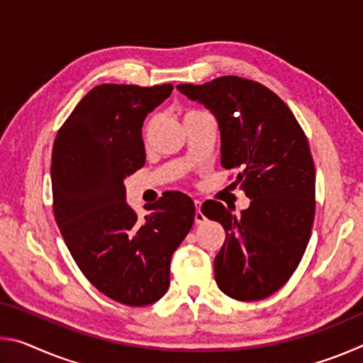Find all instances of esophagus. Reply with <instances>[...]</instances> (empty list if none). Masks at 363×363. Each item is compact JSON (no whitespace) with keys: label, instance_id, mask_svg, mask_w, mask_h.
Listing matches in <instances>:
<instances>
[{"label":"esophagus","instance_id":"esophagus-1","mask_svg":"<svg viewBox=\"0 0 363 363\" xmlns=\"http://www.w3.org/2000/svg\"><path fill=\"white\" fill-rule=\"evenodd\" d=\"M195 206H196V211H195V223H196V224H203L205 220H206V218H205V214L200 211L201 201H200V200H195Z\"/></svg>","mask_w":363,"mask_h":363}]
</instances>
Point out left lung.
Listing matches in <instances>:
<instances>
[{"instance_id": "8db88e82", "label": "left lung", "mask_w": 363, "mask_h": 363, "mask_svg": "<svg viewBox=\"0 0 363 363\" xmlns=\"http://www.w3.org/2000/svg\"><path fill=\"white\" fill-rule=\"evenodd\" d=\"M176 88L214 115L220 164L240 171L237 182L251 200L240 214L213 200L201 206L225 230L214 257L216 284L238 301L267 298L296 270L314 224L315 168L306 134L286 104L251 79L220 77Z\"/></svg>"}]
</instances>
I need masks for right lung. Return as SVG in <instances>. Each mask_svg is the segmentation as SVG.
<instances>
[{
  "label": "right lung",
  "instance_id": "1",
  "mask_svg": "<svg viewBox=\"0 0 363 363\" xmlns=\"http://www.w3.org/2000/svg\"><path fill=\"white\" fill-rule=\"evenodd\" d=\"M173 84H101L86 94L52 147L54 216L84 277L116 303L149 306L169 286V262L195 219L182 192H164L138 219L125 179L144 167L143 123Z\"/></svg>",
  "mask_w": 363,
  "mask_h": 363
}]
</instances>
